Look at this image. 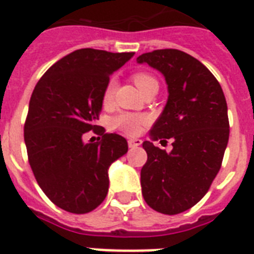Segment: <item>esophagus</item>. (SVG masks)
I'll return each instance as SVG.
<instances>
[{"label": "esophagus", "mask_w": 254, "mask_h": 254, "mask_svg": "<svg viewBox=\"0 0 254 254\" xmlns=\"http://www.w3.org/2000/svg\"><path fill=\"white\" fill-rule=\"evenodd\" d=\"M141 140L140 139H129L128 140V147L129 148H137L139 145H141Z\"/></svg>", "instance_id": "34e87169"}]
</instances>
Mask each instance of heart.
Wrapping results in <instances>:
<instances>
[{"instance_id": "heart-1", "label": "heart", "mask_w": 254, "mask_h": 254, "mask_svg": "<svg viewBox=\"0 0 254 254\" xmlns=\"http://www.w3.org/2000/svg\"><path fill=\"white\" fill-rule=\"evenodd\" d=\"M132 80L135 82V85L140 89V92H143V89L149 82L155 81V78L149 76L148 73L139 72L133 74ZM115 88H117V84H115L114 80H111L107 84L106 89H105V93H103V103L105 105H109L113 101ZM145 123H147V118L143 117V115L133 114V113H125V114L118 115V117H115L113 119V128L118 129V131H121V132L126 133V135L135 136V135L141 132V129L145 126Z\"/></svg>"}]
</instances>
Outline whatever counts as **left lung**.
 <instances>
[{"label": "left lung", "mask_w": 254, "mask_h": 254, "mask_svg": "<svg viewBox=\"0 0 254 254\" xmlns=\"http://www.w3.org/2000/svg\"><path fill=\"white\" fill-rule=\"evenodd\" d=\"M136 62L159 70L168 85V101L149 136L174 139L169 154L143 143L148 160L141 192L153 210L180 214L203 198L222 166L230 137L226 97L214 74L186 52L156 50Z\"/></svg>", "instance_id": "1"}]
</instances>
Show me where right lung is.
<instances>
[{
  "instance_id": "add662e5",
  "label": "right lung",
  "mask_w": 254,
  "mask_h": 254,
  "mask_svg": "<svg viewBox=\"0 0 254 254\" xmlns=\"http://www.w3.org/2000/svg\"><path fill=\"white\" fill-rule=\"evenodd\" d=\"M133 55L73 51L44 73L32 92L24 123L28 162L44 194L68 212L86 214L102 203L109 168L128 151L118 133H105L97 143H85L82 136L97 127L110 76Z\"/></svg>"
}]
</instances>
